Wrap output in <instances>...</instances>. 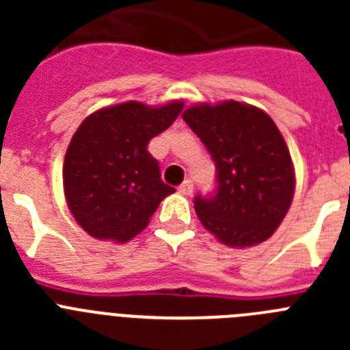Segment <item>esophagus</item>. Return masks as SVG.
<instances>
[{"instance_id": "1", "label": "esophagus", "mask_w": 350, "mask_h": 350, "mask_svg": "<svg viewBox=\"0 0 350 350\" xmlns=\"http://www.w3.org/2000/svg\"><path fill=\"white\" fill-rule=\"evenodd\" d=\"M178 193L184 194V196H189V194L193 193V182H191L189 178L182 182V184L178 185Z\"/></svg>"}]
</instances>
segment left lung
Masks as SVG:
<instances>
[{
  "label": "left lung",
  "instance_id": "obj_1",
  "mask_svg": "<svg viewBox=\"0 0 350 350\" xmlns=\"http://www.w3.org/2000/svg\"><path fill=\"white\" fill-rule=\"evenodd\" d=\"M182 117L215 163L213 194L194 198L198 219L224 245L268 240L295 194V168L279 128L268 113L238 101L196 105Z\"/></svg>",
  "mask_w": 350,
  "mask_h": 350
}]
</instances>
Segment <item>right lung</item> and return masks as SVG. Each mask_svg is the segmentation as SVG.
<instances>
[{
	"label": "right lung",
	"mask_w": 350,
	"mask_h": 350,
	"mask_svg": "<svg viewBox=\"0 0 350 350\" xmlns=\"http://www.w3.org/2000/svg\"><path fill=\"white\" fill-rule=\"evenodd\" d=\"M182 101L147 107L128 101L91 113L64 156V196L75 221L98 240L137 237L173 187L161 180L148 142L173 124Z\"/></svg>",
	"instance_id": "1"
}]
</instances>
